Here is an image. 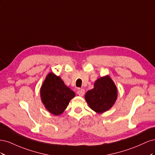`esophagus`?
Returning a JSON list of instances; mask_svg holds the SVG:
<instances>
[{
  "mask_svg": "<svg viewBox=\"0 0 155 155\" xmlns=\"http://www.w3.org/2000/svg\"><path fill=\"white\" fill-rule=\"evenodd\" d=\"M78 94L79 95V96H84V94H85V90H84V89H82V88H81V89H79V90L78 91Z\"/></svg>",
  "mask_w": 155,
  "mask_h": 155,
  "instance_id": "34e87169",
  "label": "esophagus"
}]
</instances>
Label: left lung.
I'll return each instance as SVG.
<instances>
[{
  "label": "left lung",
  "instance_id": "obj_1",
  "mask_svg": "<svg viewBox=\"0 0 155 155\" xmlns=\"http://www.w3.org/2000/svg\"><path fill=\"white\" fill-rule=\"evenodd\" d=\"M118 96V91L109 76L98 78L94 88L87 91L85 100L91 109L97 113H103L113 106Z\"/></svg>",
  "mask_w": 155,
  "mask_h": 155
}]
</instances>
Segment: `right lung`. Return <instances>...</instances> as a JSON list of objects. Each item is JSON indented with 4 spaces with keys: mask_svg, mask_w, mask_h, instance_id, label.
<instances>
[{
    "mask_svg": "<svg viewBox=\"0 0 155 155\" xmlns=\"http://www.w3.org/2000/svg\"><path fill=\"white\" fill-rule=\"evenodd\" d=\"M41 98L45 107L50 113L55 116L62 114L70 101L75 97V93L64 85L59 76L49 73L41 88Z\"/></svg>",
    "mask_w": 155,
    "mask_h": 155,
    "instance_id": "add662e5",
    "label": "right lung"
}]
</instances>
